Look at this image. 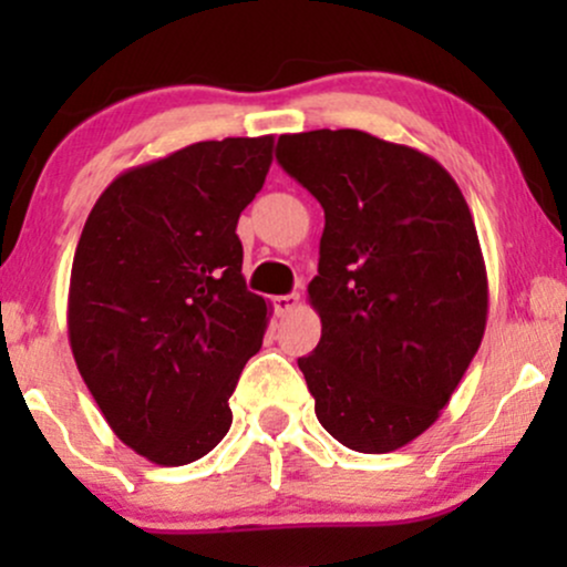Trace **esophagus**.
Listing matches in <instances>:
<instances>
[{"instance_id":"esophagus-1","label":"esophagus","mask_w":567,"mask_h":567,"mask_svg":"<svg viewBox=\"0 0 567 567\" xmlns=\"http://www.w3.org/2000/svg\"><path fill=\"white\" fill-rule=\"evenodd\" d=\"M298 301H301V298H298L296 292H290V296H277V298H275V311H277L279 317L290 315V311L298 306Z\"/></svg>"}]
</instances>
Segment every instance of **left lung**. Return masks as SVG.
<instances>
[{"label": "left lung", "mask_w": 567, "mask_h": 567, "mask_svg": "<svg viewBox=\"0 0 567 567\" xmlns=\"http://www.w3.org/2000/svg\"><path fill=\"white\" fill-rule=\"evenodd\" d=\"M277 162L324 210L298 360L341 445L392 453L424 434L477 354L487 275L464 194L437 159L362 130L279 135Z\"/></svg>", "instance_id": "obj_1"}]
</instances>
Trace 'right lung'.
I'll use <instances>...</instances> for the list:
<instances>
[{
  "label": "right lung",
  "instance_id": "obj_1",
  "mask_svg": "<svg viewBox=\"0 0 567 567\" xmlns=\"http://www.w3.org/2000/svg\"><path fill=\"white\" fill-rule=\"evenodd\" d=\"M275 138L202 141L130 167L97 197L74 252L69 343L112 432L159 466L210 453L261 349L269 303L245 288L239 213Z\"/></svg>",
  "mask_w": 567,
  "mask_h": 567
}]
</instances>
